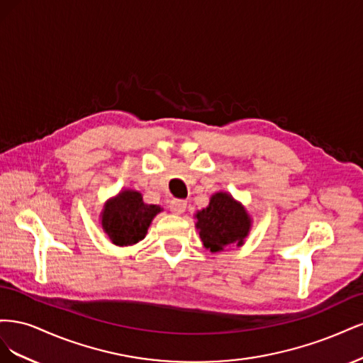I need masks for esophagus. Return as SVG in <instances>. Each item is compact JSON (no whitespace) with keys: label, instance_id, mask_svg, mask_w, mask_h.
<instances>
[{"label":"esophagus","instance_id":"34e87169","mask_svg":"<svg viewBox=\"0 0 363 363\" xmlns=\"http://www.w3.org/2000/svg\"><path fill=\"white\" fill-rule=\"evenodd\" d=\"M186 206H188V203H186L184 200H172L169 203V211L174 215H182L186 211Z\"/></svg>","mask_w":363,"mask_h":363}]
</instances>
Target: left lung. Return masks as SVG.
<instances>
[{
    "label": "left lung",
    "mask_w": 363,
    "mask_h": 363,
    "mask_svg": "<svg viewBox=\"0 0 363 363\" xmlns=\"http://www.w3.org/2000/svg\"><path fill=\"white\" fill-rule=\"evenodd\" d=\"M196 230L211 252L244 244L251 228V218L245 207L227 192H216L203 211L196 212Z\"/></svg>",
    "instance_id": "left-lung-1"
}]
</instances>
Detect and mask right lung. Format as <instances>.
I'll list each match as a JSON object with an SVG mask.
<instances>
[{
	"instance_id": "add662e5",
	"label": "right lung",
	"mask_w": 363,
	"mask_h": 363,
	"mask_svg": "<svg viewBox=\"0 0 363 363\" xmlns=\"http://www.w3.org/2000/svg\"><path fill=\"white\" fill-rule=\"evenodd\" d=\"M160 211V206L145 204L140 192L125 189L104 204L101 225L115 245H135L145 238L152 218Z\"/></svg>"
}]
</instances>
